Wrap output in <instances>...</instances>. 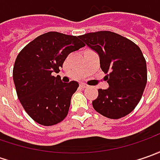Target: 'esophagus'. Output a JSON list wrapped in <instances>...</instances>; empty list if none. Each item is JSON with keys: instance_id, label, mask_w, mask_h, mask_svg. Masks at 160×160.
Here are the masks:
<instances>
[{"instance_id": "obj_1", "label": "esophagus", "mask_w": 160, "mask_h": 160, "mask_svg": "<svg viewBox=\"0 0 160 160\" xmlns=\"http://www.w3.org/2000/svg\"><path fill=\"white\" fill-rule=\"evenodd\" d=\"M80 87H81V88H83V89H84V88H87V87H88V85H87V84H85V83H80Z\"/></svg>"}]
</instances>
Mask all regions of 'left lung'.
<instances>
[{
  "mask_svg": "<svg viewBox=\"0 0 160 160\" xmlns=\"http://www.w3.org/2000/svg\"><path fill=\"white\" fill-rule=\"evenodd\" d=\"M100 56L109 87L98 90L92 106L102 116L118 119L137 106L147 83V66L141 49L133 42L110 31L79 36Z\"/></svg>",
  "mask_w": 160,
  "mask_h": 160,
  "instance_id": "left-lung-1",
  "label": "left lung"
}]
</instances>
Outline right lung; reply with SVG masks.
Listing matches in <instances>:
<instances>
[{
  "instance_id": "add662e5",
  "label": "right lung",
  "mask_w": 160,
  "mask_h": 160,
  "mask_svg": "<svg viewBox=\"0 0 160 160\" xmlns=\"http://www.w3.org/2000/svg\"><path fill=\"white\" fill-rule=\"evenodd\" d=\"M85 46L78 36L48 32L24 47L16 58L13 80L17 95L28 116L42 126H50L67 117L71 97L79 84L62 83L58 73L71 52Z\"/></svg>"
}]
</instances>
